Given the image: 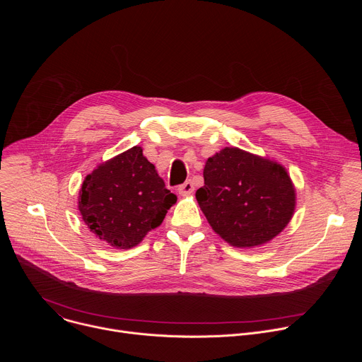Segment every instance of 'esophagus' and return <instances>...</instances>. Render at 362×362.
<instances>
[{
	"mask_svg": "<svg viewBox=\"0 0 362 362\" xmlns=\"http://www.w3.org/2000/svg\"><path fill=\"white\" fill-rule=\"evenodd\" d=\"M193 190H194V186H193V183H192L190 180L185 182L183 185H180V186L177 187V192H179V194H182V196H187V194H190Z\"/></svg>",
	"mask_w": 362,
	"mask_h": 362,
	"instance_id": "1",
	"label": "esophagus"
}]
</instances>
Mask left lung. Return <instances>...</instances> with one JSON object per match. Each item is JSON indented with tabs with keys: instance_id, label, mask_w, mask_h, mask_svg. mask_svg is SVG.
I'll return each instance as SVG.
<instances>
[{
	"instance_id": "1",
	"label": "left lung",
	"mask_w": 362,
	"mask_h": 362,
	"mask_svg": "<svg viewBox=\"0 0 362 362\" xmlns=\"http://www.w3.org/2000/svg\"><path fill=\"white\" fill-rule=\"evenodd\" d=\"M196 199L212 229L229 245L253 247L279 235L296 203L286 169L238 147L206 160Z\"/></svg>"
}]
</instances>
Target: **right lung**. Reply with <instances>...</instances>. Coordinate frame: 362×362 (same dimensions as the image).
Wrapping results in <instances>:
<instances>
[{
	"instance_id": "1",
	"label": "right lung",
	"mask_w": 362,
	"mask_h": 362,
	"mask_svg": "<svg viewBox=\"0 0 362 362\" xmlns=\"http://www.w3.org/2000/svg\"><path fill=\"white\" fill-rule=\"evenodd\" d=\"M176 200L156 168L143 156V148L134 146L86 176L78 211L98 239L130 249L162 225Z\"/></svg>"
}]
</instances>
